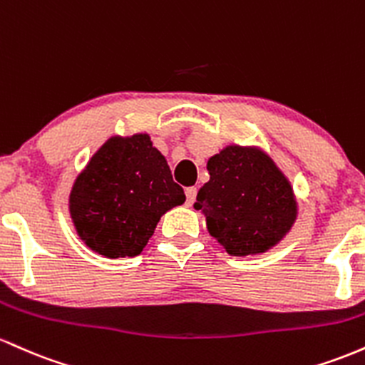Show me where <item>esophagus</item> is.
<instances>
[{"instance_id": "obj_1", "label": "esophagus", "mask_w": 365, "mask_h": 365, "mask_svg": "<svg viewBox=\"0 0 365 365\" xmlns=\"http://www.w3.org/2000/svg\"><path fill=\"white\" fill-rule=\"evenodd\" d=\"M196 193H198V190H196L195 186L186 187V203H187V205H193V203H195Z\"/></svg>"}]
</instances>
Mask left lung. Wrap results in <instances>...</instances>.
Listing matches in <instances>:
<instances>
[{
	"mask_svg": "<svg viewBox=\"0 0 365 365\" xmlns=\"http://www.w3.org/2000/svg\"><path fill=\"white\" fill-rule=\"evenodd\" d=\"M210 181L196 196L207 229L232 257L267 252L297 219L293 187L259 148L227 146L207 163Z\"/></svg>",
	"mask_w": 365,
	"mask_h": 365,
	"instance_id": "left-lung-1",
	"label": "left lung"
}]
</instances>
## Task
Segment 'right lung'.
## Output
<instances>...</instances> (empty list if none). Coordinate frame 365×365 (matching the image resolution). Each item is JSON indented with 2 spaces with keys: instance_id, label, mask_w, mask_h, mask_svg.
Masks as SVG:
<instances>
[{
  "instance_id": "add662e5",
  "label": "right lung",
  "mask_w": 365,
  "mask_h": 365,
  "mask_svg": "<svg viewBox=\"0 0 365 365\" xmlns=\"http://www.w3.org/2000/svg\"><path fill=\"white\" fill-rule=\"evenodd\" d=\"M182 187L148 134L113 136L73 182L68 208L77 235L108 259L136 257L160 217L182 205Z\"/></svg>"
}]
</instances>
